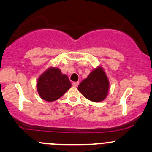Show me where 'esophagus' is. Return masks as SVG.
<instances>
[{
	"label": "esophagus",
	"mask_w": 152,
	"mask_h": 152,
	"mask_svg": "<svg viewBox=\"0 0 152 152\" xmlns=\"http://www.w3.org/2000/svg\"><path fill=\"white\" fill-rule=\"evenodd\" d=\"M78 84H79V82H78V81H77V82H73V83H72L73 86H74V87H77L78 86Z\"/></svg>",
	"instance_id": "1"
}]
</instances>
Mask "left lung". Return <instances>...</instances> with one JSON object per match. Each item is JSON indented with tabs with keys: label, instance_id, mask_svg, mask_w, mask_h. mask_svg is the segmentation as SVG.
I'll use <instances>...</instances> for the list:
<instances>
[{
	"label": "left lung",
	"instance_id": "1",
	"mask_svg": "<svg viewBox=\"0 0 152 152\" xmlns=\"http://www.w3.org/2000/svg\"><path fill=\"white\" fill-rule=\"evenodd\" d=\"M109 87V79L105 72L102 67H98L81 82L78 90L88 100L100 102L106 99Z\"/></svg>",
	"mask_w": 152,
	"mask_h": 152
}]
</instances>
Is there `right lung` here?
Here are the masks:
<instances>
[{"mask_svg": "<svg viewBox=\"0 0 152 152\" xmlns=\"http://www.w3.org/2000/svg\"><path fill=\"white\" fill-rule=\"evenodd\" d=\"M71 87L68 76L57 68H49L38 78L37 90L40 96L47 102H54Z\"/></svg>", "mask_w": 152, "mask_h": 152, "instance_id": "right-lung-1", "label": "right lung"}]
</instances>
